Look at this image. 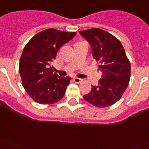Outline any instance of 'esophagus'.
I'll return each instance as SVG.
<instances>
[{
  "label": "esophagus",
  "instance_id": "esophagus-1",
  "mask_svg": "<svg viewBox=\"0 0 149 149\" xmlns=\"http://www.w3.org/2000/svg\"><path fill=\"white\" fill-rule=\"evenodd\" d=\"M73 81L74 82H75V83L79 84L82 81V79H81V78H79V77H74Z\"/></svg>",
  "mask_w": 149,
  "mask_h": 149
}]
</instances>
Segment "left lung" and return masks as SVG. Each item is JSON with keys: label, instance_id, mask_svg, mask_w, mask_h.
Here are the masks:
<instances>
[{"label": "left lung", "instance_id": "obj_1", "mask_svg": "<svg viewBox=\"0 0 149 149\" xmlns=\"http://www.w3.org/2000/svg\"><path fill=\"white\" fill-rule=\"evenodd\" d=\"M92 48L99 64L102 78L91 91L84 96L86 101L99 108L113 105L122 97L131 76V65L120 41L108 32L98 28L80 31Z\"/></svg>", "mask_w": 149, "mask_h": 149}]
</instances>
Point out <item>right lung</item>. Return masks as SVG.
Here are the masks:
<instances>
[{"label": "right lung", "instance_id": "obj_1", "mask_svg": "<svg viewBox=\"0 0 149 149\" xmlns=\"http://www.w3.org/2000/svg\"><path fill=\"white\" fill-rule=\"evenodd\" d=\"M76 35L50 28L38 33L23 49L19 64L22 84L29 97L40 104L57 103L65 95L70 77H58L52 69L60 48Z\"/></svg>", "mask_w": 149, "mask_h": 149}]
</instances>
